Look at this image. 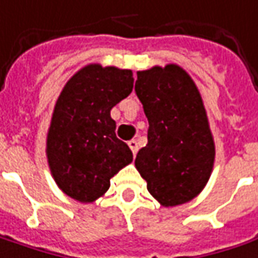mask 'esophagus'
<instances>
[{"instance_id":"1","label":"esophagus","mask_w":258,"mask_h":258,"mask_svg":"<svg viewBox=\"0 0 258 258\" xmlns=\"http://www.w3.org/2000/svg\"><path fill=\"white\" fill-rule=\"evenodd\" d=\"M128 147L131 148V151H133V154L136 155L137 151H138V143H137L136 140H131V141H128Z\"/></svg>"}]
</instances>
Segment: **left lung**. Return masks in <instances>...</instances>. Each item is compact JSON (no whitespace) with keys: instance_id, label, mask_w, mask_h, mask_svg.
Masks as SVG:
<instances>
[{"instance_id":"8db88e82","label":"left lung","mask_w":258,"mask_h":258,"mask_svg":"<svg viewBox=\"0 0 258 258\" xmlns=\"http://www.w3.org/2000/svg\"><path fill=\"white\" fill-rule=\"evenodd\" d=\"M136 93L148 118V144L136 158L147 189L162 206L192 201L208 183L215 141L195 82L178 64L137 72Z\"/></svg>"}]
</instances>
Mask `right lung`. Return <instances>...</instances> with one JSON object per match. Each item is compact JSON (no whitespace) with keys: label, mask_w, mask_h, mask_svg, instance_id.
I'll return each instance as SVG.
<instances>
[{"label":"right lung","mask_w":258,"mask_h":258,"mask_svg":"<svg viewBox=\"0 0 258 258\" xmlns=\"http://www.w3.org/2000/svg\"><path fill=\"white\" fill-rule=\"evenodd\" d=\"M128 69L87 64L64 85L56 101L46 138L50 173L63 194L92 203L110 188V179L131 164L128 145L115 137L111 108L133 92Z\"/></svg>","instance_id":"add662e5"}]
</instances>
